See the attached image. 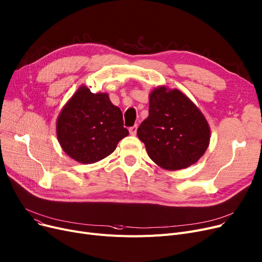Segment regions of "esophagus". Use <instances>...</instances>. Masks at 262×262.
<instances>
[{
    "label": "esophagus",
    "instance_id": "34e87169",
    "mask_svg": "<svg viewBox=\"0 0 262 262\" xmlns=\"http://www.w3.org/2000/svg\"><path fill=\"white\" fill-rule=\"evenodd\" d=\"M137 128H138V125H134V126L129 127V128H128L129 134H130V135H133V136H135V135L137 134Z\"/></svg>",
    "mask_w": 262,
    "mask_h": 262
}]
</instances>
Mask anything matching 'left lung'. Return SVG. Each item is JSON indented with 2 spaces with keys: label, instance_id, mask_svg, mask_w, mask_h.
<instances>
[{
  "label": "left lung",
  "instance_id": "1",
  "mask_svg": "<svg viewBox=\"0 0 262 262\" xmlns=\"http://www.w3.org/2000/svg\"><path fill=\"white\" fill-rule=\"evenodd\" d=\"M159 167L174 171L195 163L207 149L210 129L200 109L180 90L166 87L149 94L148 117L137 129Z\"/></svg>",
  "mask_w": 262,
  "mask_h": 262
}]
</instances>
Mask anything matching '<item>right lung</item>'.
Here are the masks:
<instances>
[{
	"mask_svg": "<svg viewBox=\"0 0 262 262\" xmlns=\"http://www.w3.org/2000/svg\"><path fill=\"white\" fill-rule=\"evenodd\" d=\"M57 138L64 152L81 163H93L112 154L128 130L121 109L107 93H92L85 86L72 96L57 119Z\"/></svg>",
	"mask_w": 262,
	"mask_h": 262,
	"instance_id": "1",
	"label": "right lung"
}]
</instances>
